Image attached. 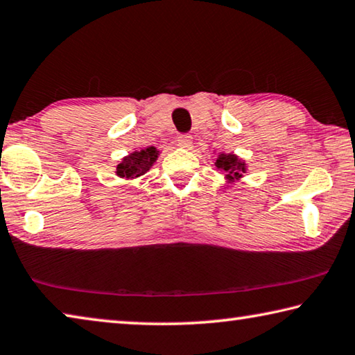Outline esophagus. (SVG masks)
I'll return each mask as SVG.
<instances>
[{
    "instance_id": "34e87169",
    "label": "esophagus",
    "mask_w": 355,
    "mask_h": 355,
    "mask_svg": "<svg viewBox=\"0 0 355 355\" xmlns=\"http://www.w3.org/2000/svg\"><path fill=\"white\" fill-rule=\"evenodd\" d=\"M177 142H178L180 147L189 148L192 146V136L191 135H180L177 137Z\"/></svg>"
}]
</instances>
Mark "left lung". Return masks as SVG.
<instances>
[{
	"instance_id": "1",
	"label": "left lung",
	"mask_w": 355,
	"mask_h": 355,
	"mask_svg": "<svg viewBox=\"0 0 355 355\" xmlns=\"http://www.w3.org/2000/svg\"><path fill=\"white\" fill-rule=\"evenodd\" d=\"M216 169H219L225 173V180L228 184L243 180L244 173L248 172V164L243 158H239L235 153H224L220 152L216 159Z\"/></svg>"
}]
</instances>
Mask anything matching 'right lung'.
I'll return each instance as SVG.
<instances>
[{
	"label": "right lung",
	"instance_id": "1",
	"mask_svg": "<svg viewBox=\"0 0 355 355\" xmlns=\"http://www.w3.org/2000/svg\"><path fill=\"white\" fill-rule=\"evenodd\" d=\"M159 150L156 147H144L141 150H135V152L128 153L123 156L122 161L116 167V175L119 178L128 180V182H133V180L139 178L152 169V166L156 163L159 156Z\"/></svg>",
	"mask_w": 355,
	"mask_h": 355
}]
</instances>
